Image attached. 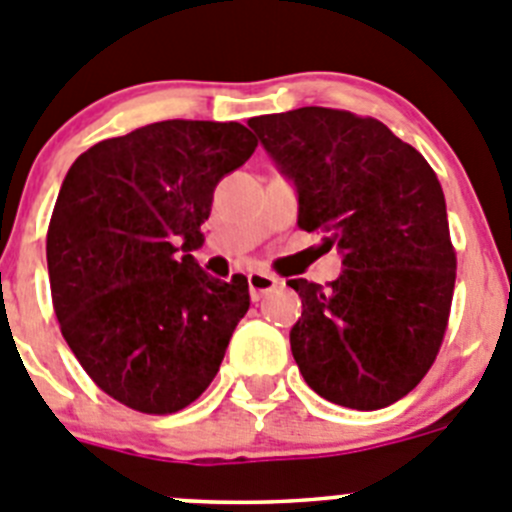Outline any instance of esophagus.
Instances as JSON below:
<instances>
[{
  "label": "esophagus",
  "instance_id": "esophagus-1",
  "mask_svg": "<svg viewBox=\"0 0 512 512\" xmlns=\"http://www.w3.org/2000/svg\"><path fill=\"white\" fill-rule=\"evenodd\" d=\"M247 285H250L252 301H260V298H265L267 293H273V290L278 288L280 280L270 273H262V270H252V273L247 275Z\"/></svg>",
  "mask_w": 512,
  "mask_h": 512
}]
</instances>
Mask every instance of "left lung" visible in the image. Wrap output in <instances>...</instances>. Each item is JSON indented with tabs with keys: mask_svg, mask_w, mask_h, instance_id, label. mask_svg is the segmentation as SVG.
<instances>
[{
	"mask_svg": "<svg viewBox=\"0 0 512 512\" xmlns=\"http://www.w3.org/2000/svg\"><path fill=\"white\" fill-rule=\"evenodd\" d=\"M247 124L296 188L298 227L342 255L334 283L288 280L303 303L290 329L303 380L354 411L395 403L434 365L454 296L439 178L372 117L301 107Z\"/></svg>",
	"mask_w": 512,
	"mask_h": 512,
	"instance_id": "left-lung-1",
	"label": "left lung"
}]
</instances>
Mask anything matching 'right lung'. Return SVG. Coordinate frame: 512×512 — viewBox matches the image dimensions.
<instances>
[{
	"label": "right lung",
	"instance_id": "add662e5",
	"mask_svg": "<svg viewBox=\"0 0 512 512\" xmlns=\"http://www.w3.org/2000/svg\"><path fill=\"white\" fill-rule=\"evenodd\" d=\"M255 147L239 122L168 119L96 142L63 178L45 247L55 316L91 380L127 408L176 413L219 372L250 288L188 252L204 245L216 183Z\"/></svg>",
	"mask_w": 512,
	"mask_h": 512
}]
</instances>
